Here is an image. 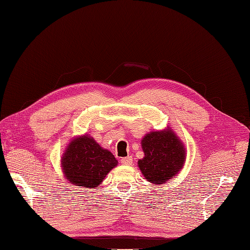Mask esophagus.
I'll list each match as a JSON object with an SVG mask.
<instances>
[{
	"label": "esophagus",
	"instance_id": "1",
	"mask_svg": "<svg viewBox=\"0 0 250 250\" xmlns=\"http://www.w3.org/2000/svg\"><path fill=\"white\" fill-rule=\"evenodd\" d=\"M121 163L124 166H131L133 164V158L131 157H125L121 159Z\"/></svg>",
	"mask_w": 250,
	"mask_h": 250
}]
</instances>
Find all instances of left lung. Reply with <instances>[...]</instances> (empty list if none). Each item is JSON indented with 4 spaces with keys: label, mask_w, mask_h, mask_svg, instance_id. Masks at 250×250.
Masks as SVG:
<instances>
[{
    "label": "left lung",
    "mask_w": 250,
    "mask_h": 250,
    "mask_svg": "<svg viewBox=\"0 0 250 250\" xmlns=\"http://www.w3.org/2000/svg\"><path fill=\"white\" fill-rule=\"evenodd\" d=\"M141 148L145 155L138 160V167L146 180L154 185L173 180L186 161L185 145L171 126L146 134Z\"/></svg>",
    "instance_id": "8db88e82"
}]
</instances>
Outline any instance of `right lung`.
<instances>
[{
	"label": "right lung",
	"mask_w": 250,
	"mask_h": 250,
	"mask_svg": "<svg viewBox=\"0 0 250 250\" xmlns=\"http://www.w3.org/2000/svg\"><path fill=\"white\" fill-rule=\"evenodd\" d=\"M117 164L112 152L87 134L70 140L61 158L65 180L84 188L98 187Z\"/></svg>",
	"instance_id": "1"
}]
</instances>
